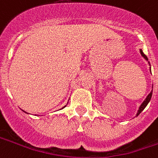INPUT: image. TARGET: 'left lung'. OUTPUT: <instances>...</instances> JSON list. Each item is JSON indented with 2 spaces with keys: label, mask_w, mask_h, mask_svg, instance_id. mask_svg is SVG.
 I'll use <instances>...</instances> for the list:
<instances>
[{
  "label": "left lung",
  "mask_w": 158,
  "mask_h": 158,
  "mask_svg": "<svg viewBox=\"0 0 158 158\" xmlns=\"http://www.w3.org/2000/svg\"><path fill=\"white\" fill-rule=\"evenodd\" d=\"M140 53H141V55H142V56H143V57L144 58V59H145V60H146L148 62V64H149V66H150V72H151V64H150V63H149L148 59V57L146 56V55H144V53L143 52V50H141V49H140ZM152 88H153V87H152ZM152 95V91L150 92V94H149L147 96V98H145V100L143 101V103H142V104L140 105V107H139V108H138V113H137V114H136V117L138 116V115H139V114H140L143 111V109L146 108L147 105L148 104V103L150 102V100H151Z\"/></svg>",
  "instance_id": "obj_1"
}]
</instances>
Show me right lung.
Here are the masks:
<instances>
[{"mask_svg": "<svg viewBox=\"0 0 158 158\" xmlns=\"http://www.w3.org/2000/svg\"><path fill=\"white\" fill-rule=\"evenodd\" d=\"M64 107H66V105L64 106ZM64 107H63V108H64ZM22 111H23V112H25V113H26V111H24V110H22ZM26 114H28V113H26Z\"/></svg>", "mask_w": 158, "mask_h": 158, "instance_id": "add662e5", "label": "right lung"}]
</instances>
